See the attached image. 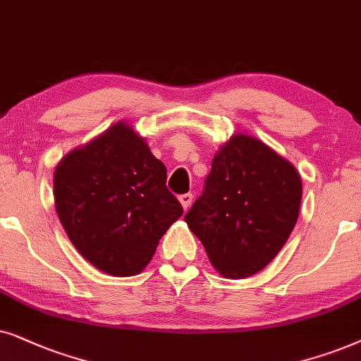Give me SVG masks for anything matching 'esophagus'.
<instances>
[{
  "mask_svg": "<svg viewBox=\"0 0 361 361\" xmlns=\"http://www.w3.org/2000/svg\"><path fill=\"white\" fill-rule=\"evenodd\" d=\"M178 200H180V203H181V206H183V209H188L190 204H191V201H193V195H191V193L181 195Z\"/></svg>",
  "mask_w": 361,
  "mask_h": 361,
  "instance_id": "34e87169",
  "label": "esophagus"
}]
</instances>
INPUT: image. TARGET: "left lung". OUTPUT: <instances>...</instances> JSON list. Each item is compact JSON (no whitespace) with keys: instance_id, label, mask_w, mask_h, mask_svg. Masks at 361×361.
Listing matches in <instances>:
<instances>
[{"instance_id":"1","label":"left lung","mask_w":361,"mask_h":361,"mask_svg":"<svg viewBox=\"0 0 361 361\" xmlns=\"http://www.w3.org/2000/svg\"><path fill=\"white\" fill-rule=\"evenodd\" d=\"M302 180L289 160L247 133L219 148L185 221L226 279L262 271L299 218Z\"/></svg>"}]
</instances>
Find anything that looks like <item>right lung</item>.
<instances>
[{"label":"right lung","instance_id":"obj_1","mask_svg":"<svg viewBox=\"0 0 361 361\" xmlns=\"http://www.w3.org/2000/svg\"><path fill=\"white\" fill-rule=\"evenodd\" d=\"M54 203L80 256L114 277L142 272L183 214L165 165L123 120L57 163Z\"/></svg>","mask_w":361,"mask_h":361}]
</instances>
